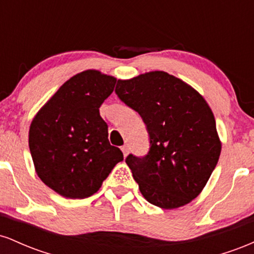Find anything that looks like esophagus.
Wrapping results in <instances>:
<instances>
[{
  "label": "esophagus",
  "mask_w": 254,
  "mask_h": 254,
  "mask_svg": "<svg viewBox=\"0 0 254 254\" xmlns=\"http://www.w3.org/2000/svg\"><path fill=\"white\" fill-rule=\"evenodd\" d=\"M122 151H123V155H124V157L127 155V154H129V145H123V147H122Z\"/></svg>",
  "instance_id": "34e87169"
}]
</instances>
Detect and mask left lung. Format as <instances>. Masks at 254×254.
Returning a JSON list of instances; mask_svg holds the SVG:
<instances>
[{"mask_svg":"<svg viewBox=\"0 0 254 254\" xmlns=\"http://www.w3.org/2000/svg\"><path fill=\"white\" fill-rule=\"evenodd\" d=\"M116 93L139 113L149 133L143 157L125 159L148 202L186 205L202 192L221 154L214 113L196 89L165 71L118 80Z\"/></svg>","mask_w":254,"mask_h":254,"instance_id":"obj_1","label":"left lung"}]
</instances>
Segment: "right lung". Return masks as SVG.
I'll use <instances>...</instances> for the list:
<instances>
[{
	"label": "right lung",
	"instance_id": "add662e5",
	"mask_svg": "<svg viewBox=\"0 0 254 254\" xmlns=\"http://www.w3.org/2000/svg\"><path fill=\"white\" fill-rule=\"evenodd\" d=\"M117 78L84 70L64 82L34 116L28 133L38 177L61 196L82 199L103 185L123 153L109 142L99 107Z\"/></svg>",
	"mask_w": 254,
	"mask_h": 254
}]
</instances>
